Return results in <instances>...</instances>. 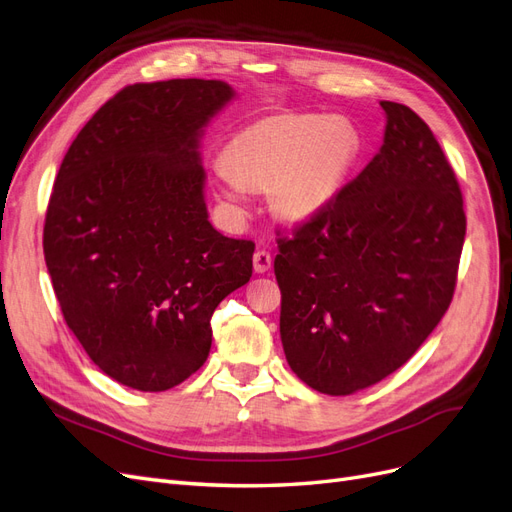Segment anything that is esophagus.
Returning a JSON list of instances; mask_svg holds the SVG:
<instances>
[{"instance_id": "34e87169", "label": "esophagus", "mask_w": 512, "mask_h": 512, "mask_svg": "<svg viewBox=\"0 0 512 512\" xmlns=\"http://www.w3.org/2000/svg\"><path fill=\"white\" fill-rule=\"evenodd\" d=\"M253 268L257 274L268 272L272 268V255L268 251H257L253 255Z\"/></svg>"}]
</instances>
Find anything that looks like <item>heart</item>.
<instances>
[{
	"label": "heart",
	"mask_w": 512,
	"mask_h": 512,
	"mask_svg": "<svg viewBox=\"0 0 512 512\" xmlns=\"http://www.w3.org/2000/svg\"><path fill=\"white\" fill-rule=\"evenodd\" d=\"M361 138L344 119L283 114L242 129L212 163L227 202L242 204L245 185L270 187L274 206L289 219H310L332 204L357 166Z\"/></svg>",
	"instance_id": "obj_1"
}]
</instances>
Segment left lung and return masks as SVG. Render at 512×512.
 <instances>
[{
	"mask_svg": "<svg viewBox=\"0 0 512 512\" xmlns=\"http://www.w3.org/2000/svg\"><path fill=\"white\" fill-rule=\"evenodd\" d=\"M381 106V151L323 212L276 232L285 357L327 395L366 389L417 353L453 300L466 236L432 129L404 104Z\"/></svg>",
	"mask_w": 512,
	"mask_h": 512,
	"instance_id": "8db88e82",
	"label": "left lung"
}]
</instances>
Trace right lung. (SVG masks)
<instances>
[{
  "label": "right lung",
  "mask_w": 512,
  "mask_h": 512,
  "mask_svg": "<svg viewBox=\"0 0 512 512\" xmlns=\"http://www.w3.org/2000/svg\"><path fill=\"white\" fill-rule=\"evenodd\" d=\"M234 97L221 80L127 85L68 148L48 200L44 259L93 364L138 391L204 366L219 302L253 274V240L208 221L200 134Z\"/></svg>",
  "instance_id": "right-lung-1"
}]
</instances>
